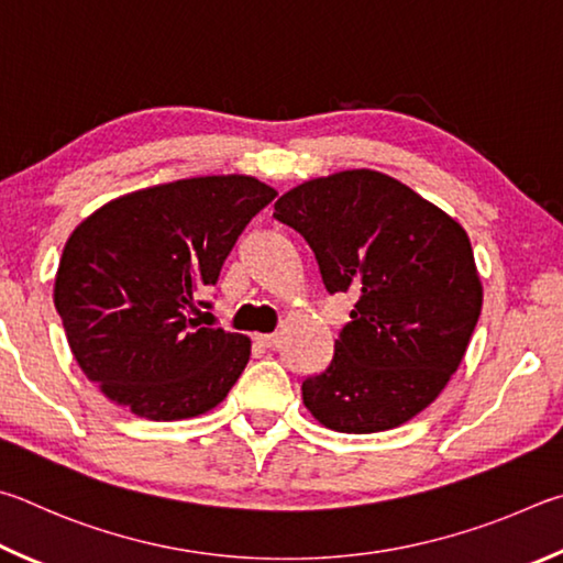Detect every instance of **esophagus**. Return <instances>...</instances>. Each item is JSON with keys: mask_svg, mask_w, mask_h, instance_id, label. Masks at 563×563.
Listing matches in <instances>:
<instances>
[{"mask_svg": "<svg viewBox=\"0 0 563 563\" xmlns=\"http://www.w3.org/2000/svg\"><path fill=\"white\" fill-rule=\"evenodd\" d=\"M254 341L264 349H276L279 346V336L276 333H254Z\"/></svg>", "mask_w": 563, "mask_h": 563, "instance_id": "34e87169", "label": "esophagus"}]
</instances>
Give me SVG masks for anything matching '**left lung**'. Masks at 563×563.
I'll return each mask as SVG.
<instances>
[{"instance_id": "left-lung-1", "label": "left lung", "mask_w": 563, "mask_h": 563, "mask_svg": "<svg viewBox=\"0 0 563 563\" xmlns=\"http://www.w3.org/2000/svg\"><path fill=\"white\" fill-rule=\"evenodd\" d=\"M274 217L309 242L331 294L358 297L329 368L303 380V406L353 435L416 418L457 371L482 311L465 227L368 167L297 185Z\"/></svg>"}]
</instances>
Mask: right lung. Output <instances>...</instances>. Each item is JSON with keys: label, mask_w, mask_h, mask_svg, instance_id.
<instances>
[{"label": "right lung", "mask_w": 563, "mask_h": 563, "mask_svg": "<svg viewBox=\"0 0 563 563\" xmlns=\"http://www.w3.org/2000/svg\"><path fill=\"white\" fill-rule=\"evenodd\" d=\"M274 197L250 175L187 177L115 197L76 227L54 303L76 363L108 400L137 418L185 420L227 398L252 341L192 319L195 294Z\"/></svg>", "instance_id": "1"}]
</instances>
